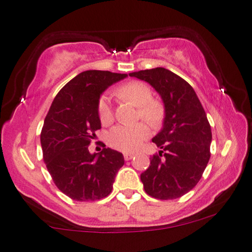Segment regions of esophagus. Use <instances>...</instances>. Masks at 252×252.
Masks as SVG:
<instances>
[{
  "mask_svg": "<svg viewBox=\"0 0 252 252\" xmlns=\"http://www.w3.org/2000/svg\"><path fill=\"white\" fill-rule=\"evenodd\" d=\"M125 159L126 160H129V159H131L133 157V154H131V153H125Z\"/></svg>",
  "mask_w": 252,
  "mask_h": 252,
  "instance_id": "1",
  "label": "esophagus"
}]
</instances>
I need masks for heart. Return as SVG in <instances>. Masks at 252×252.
Returning a JSON list of instances; mask_svg holds the SVG:
<instances>
[{
    "mask_svg": "<svg viewBox=\"0 0 252 252\" xmlns=\"http://www.w3.org/2000/svg\"><path fill=\"white\" fill-rule=\"evenodd\" d=\"M116 94L123 99L129 100L138 106V118H141L152 126H157L163 120V107L153 100V92L147 85L139 81H130L122 85ZM98 116L103 125H108L113 120V111L107 96H102L98 102ZM149 136V127L145 123L133 126L118 125L107 134V142L111 147L126 153L137 150L142 141Z\"/></svg>",
    "mask_w": 252,
    "mask_h": 252,
    "instance_id": "obj_1",
    "label": "heart"
}]
</instances>
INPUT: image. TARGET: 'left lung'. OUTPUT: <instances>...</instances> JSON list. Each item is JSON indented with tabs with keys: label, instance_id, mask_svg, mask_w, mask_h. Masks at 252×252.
I'll use <instances>...</instances> for the list:
<instances>
[{
	"label": "left lung",
	"instance_id": "obj_1",
	"mask_svg": "<svg viewBox=\"0 0 252 252\" xmlns=\"http://www.w3.org/2000/svg\"><path fill=\"white\" fill-rule=\"evenodd\" d=\"M145 80L162 97L163 127L153 142L160 150L150 158L140 179L146 193L160 200L189 192L201 179L210 158L212 129L193 88L164 67L129 73Z\"/></svg>",
	"mask_w": 252,
	"mask_h": 252
}]
</instances>
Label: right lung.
Segmentation results:
<instances>
[{
	"mask_svg": "<svg viewBox=\"0 0 252 252\" xmlns=\"http://www.w3.org/2000/svg\"><path fill=\"white\" fill-rule=\"evenodd\" d=\"M126 76L100 70L79 73L58 93L45 118L40 132L44 162L55 186L73 200L107 197L125 164L121 153L103 148L90 154L88 146L100 129V95Z\"/></svg>",
	"mask_w": 252,
	"mask_h": 252,
	"instance_id": "right-lung-1",
	"label": "right lung"
}]
</instances>
